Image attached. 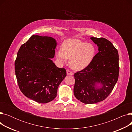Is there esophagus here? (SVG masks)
Wrapping results in <instances>:
<instances>
[{"label":"esophagus","mask_w":132,"mask_h":132,"mask_svg":"<svg viewBox=\"0 0 132 132\" xmlns=\"http://www.w3.org/2000/svg\"><path fill=\"white\" fill-rule=\"evenodd\" d=\"M66 72H67V75H72L73 74V73H72L71 71L68 70H66Z\"/></svg>","instance_id":"34e87169"}]
</instances>
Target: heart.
I'll return each mask as SVG.
<instances>
[{
	"instance_id": "b5f03b06",
	"label": "heart",
	"mask_w": 132,
	"mask_h": 132,
	"mask_svg": "<svg viewBox=\"0 0 132 132\" xmlns=\"http://www.w3.org/2000/svg\"><path fill=\"white\" fill-rule=\"evenodd\" d=\"M96 53L94 46L78 39H68L62 43L61 50L56 52L55 56L61 63L70 59V65L75 70L86 68L93 61Z\"/></svg>"
}]
</instances>
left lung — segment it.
<instances>
[{
  "label": "left lung",
  "mask_w": 132,
  "mask_h": 132,
  "mask_svg": "<svg viewBox=\"0 0 132 132\" xmlns=\"http://www.w3.org/2000/svg\"><path fill=\"white\" fill-rule=\"evenodd\" d=\"M90 39L98 47V52L86 68L74 75V96L85 104L104 100L112 91L119 73L118 52L112 43L104 38Z\"/></svg>",
  "instance_id": "left-lung-1"
}]
</instances>
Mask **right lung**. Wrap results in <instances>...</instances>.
<instances>
[{
	"label": "right lung",
	"mask_w": 132,
	"mask_h": 132,
	"mask_svg": "<svg viewBox=\"0 0 132 132\" xmlns=\"http://www.w3.org/2000/svg\"><path fill=\"white\" fill-rule=\"evenodd\" d=\"M57 45L54 38L32 35L21 46L15 61V73L20 90L27 97L46 103L57 96L58 87L66 76L51 59Z\"/></svg>",
	"instance_id": "1"
}]
</instances>
